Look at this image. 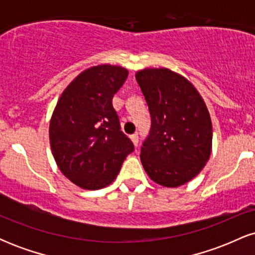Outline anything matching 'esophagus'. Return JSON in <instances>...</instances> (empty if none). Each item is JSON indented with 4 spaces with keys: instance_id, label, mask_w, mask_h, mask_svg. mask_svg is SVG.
Instances as JSON below:
<instances>
[{
    "instance_id": "1",
    "label": "esophagus",
    "mask_w": 255,
    "mask_h": 255,
    "mask_svg": "<svg viewBox=\"0 0 255 255\" xmlns=\"http://www.w3.org/2000/svg\"><path fill=\"white\" fill-rule=\"evenodd\" d=\"M130 140H131V141H133V144L135 145V146H137V144H139V136H137L136 133L135 134H131Z\"/></svg>"
}]
</instances>
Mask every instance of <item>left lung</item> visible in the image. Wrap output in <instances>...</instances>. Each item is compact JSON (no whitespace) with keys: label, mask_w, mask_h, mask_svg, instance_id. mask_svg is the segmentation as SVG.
Masks as SVG:
<instances>
[{"label":"left lung","mask_w":255,"mask_h":255,"mask_svg":"<svg viewBox=\"0 0 255 255\" xmlns=\"http://www.w3.org/2000/svg\"><path fill=\"white\" fill-rule=\"evenodd\" d=\"M148 105L151 129L140 159L154 182L180 187L203 170L211 156L212 122L200 93L168 68L136 72Z\"/></svg>","instance_id":"obj_1"}]
</instances>
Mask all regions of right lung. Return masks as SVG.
<instances>
[{"instance_id": "right-lung-1", "label": "right lung", "mask_w": 255, "mask_h": 255, "mask_svg": "<svg viewBox=\"0 0 255 255\" xmlns=\"http://www.w3.org/2000/svg\"><path fill=\"white\" fill-rule=\"evenodd\" d=\"M127 77V69L120 66L87 68L66 87L52 113V156L64 176L84 189L110 184L134 150L113 107L114 95Z\"/></svg>"}]
</instances>
